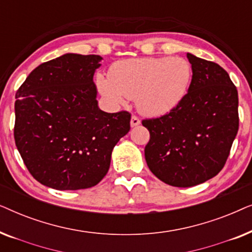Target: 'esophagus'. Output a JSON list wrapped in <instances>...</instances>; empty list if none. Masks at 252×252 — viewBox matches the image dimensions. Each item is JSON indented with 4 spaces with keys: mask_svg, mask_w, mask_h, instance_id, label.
<instances>
[{
    "mask_svg": "<svg viewBox=\"0 0 252 252\" xmlns=\"http://www.w3.org/2000/svg\"><path fill=\"white\" fill-rule=\"evenodd\" d=\"M140 124H141L140 119L137 118V117H135V116H132V118H130V126L135 127V126H139Z\"/></svg>",
    "mask_w": 252,
    "mask_h": 252,
    "instance_id": "1",
    "label": "esophagus"
}]
</instances>
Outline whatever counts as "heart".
Returning <instances> with one entry per match:
<instances>
[{
    "label": "heart",
    "instance_id": "1",
    "mask_svg": "<svg viewBox=\"0 0 252 252\" xmlns=\"http://www.w3.org/2000/svg\"><path fill=\"white\" fill-rule=\"evenodd\" d=\"M191 66L184 58L143 57L116 62L109 78L98 73L95 85L99 94L115 106L135 98L142 115L159 117L178 106L191 81Z\"/></svg>",
    "mask_w": 252,
    "mask_h": 252
}]
</instances>
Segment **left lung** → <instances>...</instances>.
<instances>
[{"instance_id": "left-lung-1", "label": "left lung", "mask_w": 252, "mask_h": 252, "mask_svg": "<svg viewBox=\"0 0 252 252\" xmlns=\"http://www.w3.org/2000/svg\"><path fill=\"white\" fill-rule=\"evenodd\" d=\"M192 77L178 106L142 120L150 133L144 157L150 171L173 187H192L216 177L239 130L237 89L223 68L187 54Z\"/></svg>"}]
</instances>
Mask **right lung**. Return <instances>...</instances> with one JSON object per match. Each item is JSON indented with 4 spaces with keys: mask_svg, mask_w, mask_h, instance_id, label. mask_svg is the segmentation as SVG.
<instances>
[{
    "mask_svg": "<svg viewBox=\"0 0 252 252\" xmlns=\"http://www.w3.org/2000/svg\"><path fill=\"white\" fill-rule=\"evenodd\" d=\"M102 60L65 54L34 68L17 91L16 147L30 173L47 187L97 185L108 173L113 148L129 132V112L98 108L93 77Z\"/></svg>",
    "mask_w": 252,
    "mask_h": 252,
    "instance_id": "obj_1",
    "label": "right lung"
}]
</instances>
